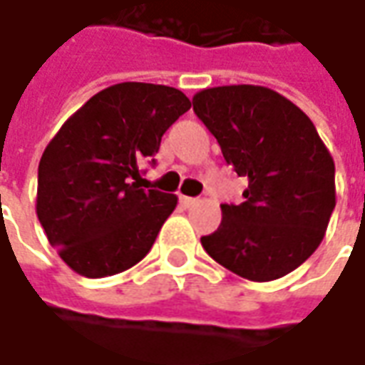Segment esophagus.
<instances>
[{"label": "esophagus", "mask_w": 365, "mask_h": 365, "mask_svg": "<svg viewBox=\"0 0 365 365\" xmlns=\"http://www.w3.org/2000/svg\"><path fill=\"white\" fill-rule=\"evenodd\" d=\"M180 203H182L183 207H193V205L197 203V200H195V197H187V195H182V197H180Z\"/></svg>", "instance_id": "34e87169"}]
</instances>
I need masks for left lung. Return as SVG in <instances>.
I'll list each match as a JSON object with an SVG mask.
<instances>
[{"mask_svg":"<svg viewBox=\"0 0 365 365\" xmlns=\"http://www.w3.org/2000/svg\"><path fill=\"white\" fill-rule=\"evenodd\" d=\"M193 111L225 162L247 178L244 202L222 205L202 245L250 282H272L318 250L336 207V165L312 120L274 89L220 86L197 91Z\"/></svg>","mask_w":365,"mask_h":365,"instance_id":"1","label":"left lung"}]
</instances>
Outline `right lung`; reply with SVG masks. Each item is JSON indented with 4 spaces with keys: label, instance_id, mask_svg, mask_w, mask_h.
Masks as SVG:
<instances>
[{
    "label": "right lung",
    "instance_id": "1",
    "mask_svg": "<svg viewBox=\"0 0 365 365\" xmlns=\"http://www.w3.org/2000/svg\"><path fill=\"white\" fill-rule=\"evenodd\" d=\"M190 108L180 89L123 81L88 99L47 143L36 212L76 274L115 276L148 255L178 195L141 190L140 162Z\"/></svg>",
    "mask_w": 365,
    "mask_h": 365
}]
</instances>
